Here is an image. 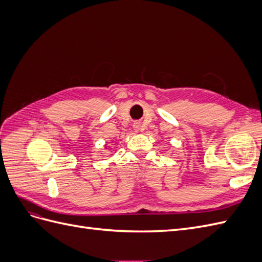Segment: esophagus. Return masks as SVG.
<instances>
[{
  "mask_svg": "<svg viewBox=\"0 0 262 262\" xmlns=\"http://www.w3.org/2000/svg\"><path fill=\"white\" fill-rule=\"evenodd\" d=\"M134 128H137V129L139 128V126H138V123H136V124H134Z\"/></svg>",
  "mask_w": 262,
  "mask_h": 262,
  "instance_id": "34e87169",
  "label": "esophagus"
}]
</instances>
